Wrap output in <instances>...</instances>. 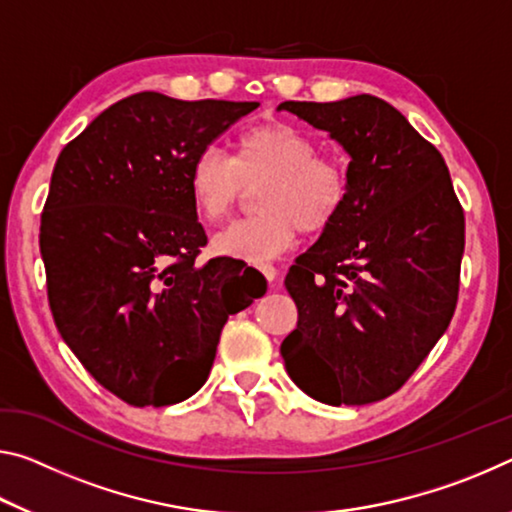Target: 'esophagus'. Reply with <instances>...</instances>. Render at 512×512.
<instances>
[{"label":"esophagus","instance_id":"1","mask_svg":"<svg viewBox=\"0 0 512 512\" xmlns=\"http://www.w3.org/2000/svg\"><path fill=\"white\" fill-rule=\"evenodd\" d=\"M259 269H262V273L266 275V280H269V282L278 280V269H275L273 264H262V266H259Z\"/></svg>","mask_w":512,"mask_h":512}]
</instances>
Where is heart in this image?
Segmentation results:
<instances>
[{
    "mask_svg": "<svg viewBox=\"0 0 512 512\" xmlns=\"http://www.w3.org/2000/svg\"><path fill=\"white\" fill-rule=\"evenodd\" d=\"M232 157L205 148L189 166V191L200 216L223 221L257 182V216L214 237V250L248 262H269L294 246L298 232L319 234L348 202L344 164L316 152V141L282 120L250 125L234 136Z\"/></svg>",
    "mask_w": 512,
    "mask_h": 512,
    "instance_id": "b5f03b06",
    "label": "heart"
}]
</instances>
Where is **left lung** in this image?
Instances as JSON below:
<instances>
[{
    "label": "left lung",
    "instance_id": "obj_1",
    "mask_svg": "<svg viewBox=\"0 0 512 512\" xmlns=\"http://www.w3.org/2000/svg\"><path fill=\"white\" fill-rule=\"evenodd\" d=\"M348 152V202L285 287L298 326L280 346L291 380L328 405L387 399L456 312L465 212L449 168L401 111L373 95L282 102Z\"/></svg>",
    "mask_w": 512,
    "mask_h": 512
}]
</instances>
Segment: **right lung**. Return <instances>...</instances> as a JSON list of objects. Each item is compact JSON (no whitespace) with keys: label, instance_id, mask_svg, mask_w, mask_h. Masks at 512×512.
Listing matches in <instances>:
<instances>
[{"label":"right lung","instance_id":"right-lung-1","mask_svg":"<svg viewBox=\"0 0 512 512\" xmlns=\"http://www.w3.org/2000/svg\"><path fill=\"white\" fill-rule=\"evenodd\" d=\"M259 102L145 91L102 111L56 159L40 216L47 298L63 342L136 408L205 385L227 316L264 296L241 259L200 264L207 234L189 166Z\"/></svg>","mask_w":512,"mask_h":512}]
</instances>
